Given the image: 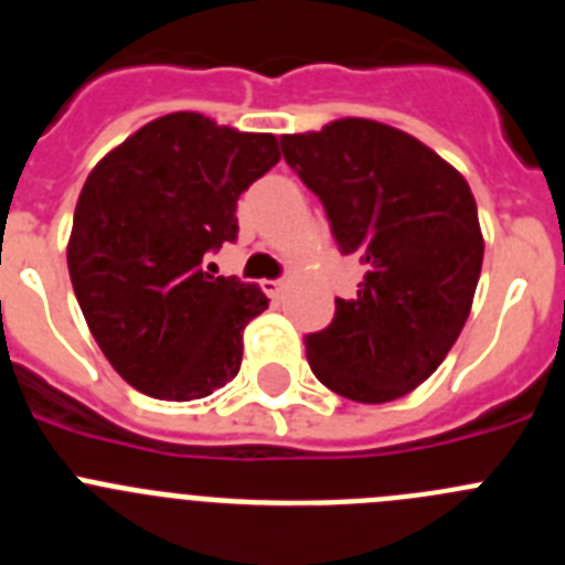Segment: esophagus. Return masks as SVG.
Returning a JSON list of instances; mask_svg holds the SVG:
<instances>
[{
  "instance_id": "obj_1",
  "label": "esophagus",
  "mask_w": 565,
  "mask_h": 565,
  "mask_svg": "<svg viewBox=\"0 0 565 565\" xmlns=\"http://www.w3.org/2000/svg\"><path fill=\"white\" fill-rule=\"evenodd\" d=\"M260 288L271 299H279V297H282V291H286V282H282V279H263Z\"/></svg>"
}]
</instances>
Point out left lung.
<instances>
[{
	"mask_svg": "<svg viewBox=\"0 0 565 565\" xmlns=\"http://www.w3.org/2000/svg\"><path fill=\"white\" fill-rule=\"evenodd\" d=\"M279 142L341 255L366 266L355 299H335L333 322L305 339L310 370L355 403L397 401L468 322L484 257L468 181L412 134L364 117Z\"/></svg>",
	"mask_w": 565,
	"mask_h": 565,
	"instance_id": "8db88e82",
	"label": "left lung"
}]
</instances>
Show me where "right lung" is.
Returning <instances> with one entry per match:
<instances>
[{"mask_svg":"<svg viewBox=\"0 0 565 565\" xmlns=\"http://www.w3.org/2000/svg\"><path fill=\"white\" fill-rule=\"evenodd\" d=\"M279 162L274 134L164 114L108 151L81 190L66 263L92 335L122 381L199 401L241 370L243 328L268 308L237 277L204 271L237 237V199Z\"/></svg>","mask_w":565,"mask_h":565,"instance_id":"right-lung-1","label":"right lung"}]
</instances>
